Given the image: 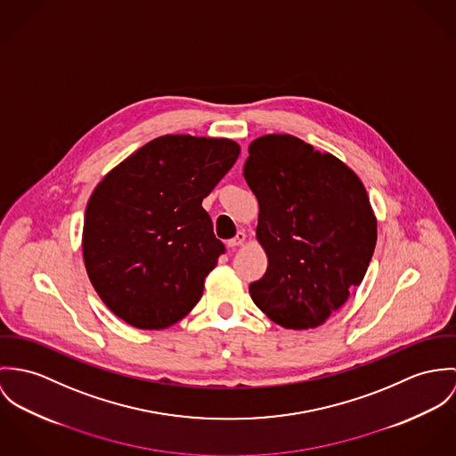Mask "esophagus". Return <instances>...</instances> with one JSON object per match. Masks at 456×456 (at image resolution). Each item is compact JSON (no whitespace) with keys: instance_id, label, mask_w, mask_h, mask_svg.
I'll list each match as a JSON object with an SVG mask.
<instances>
[{"instance_id":"1","label":"esophagus","mask_w":456,"mask_h":456,"mask_svg":"<svg viewBox=\"0 0 456 456\" xmlns=\"http://www.w3.org/2000/svg\"><path fill=\"white\" fill-rule=\"evenodd\" d=\"M245 240H247V234L240 231V232H238V234H236L232 240H229V241H227V245H229L231 248H236V247L243 245V243H245Z\"/></svg>"}]
</instances>
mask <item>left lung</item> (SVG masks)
Masks as SVG:
<instances>
[{
    "instance_id": "obj_1",
    "label": "left lung",
    "mask_w": 456,
    "mask_h": 456,
    "mask_svg": "<svg viewBox=\"0 0 456 456\" xmlns=\"http://www.w3.org/2000/svg\"><path fill=\"white\" fill-rule=\"evenodd\" d=\"M243 176L258 201L267 271L250 296L273 322L313 329L346 303L376 247V218L354 171L290 134L248 147Z\"/></svg>"
}]
</instances>
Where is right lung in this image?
I'll use <instances>...</instances> for the list:
<instances>
[{
  "instance_id": "add662e5",
  "label": "right lung",
  "mask_w": 456,
  "mask_h": 456,
  "mask_svg": "<svg viewBox=\"0 0 456 456\" xmlns=\"http://www.w3.org/2000/svg\"><path fill=\"white\" fill-rule=\"evenodd\" d=\"M240 155L232 140L166 134L111 169L84 220V262L102 303L166 329L201 299L225 247L201 203Z\"/></svg>"
}]
</instances>
